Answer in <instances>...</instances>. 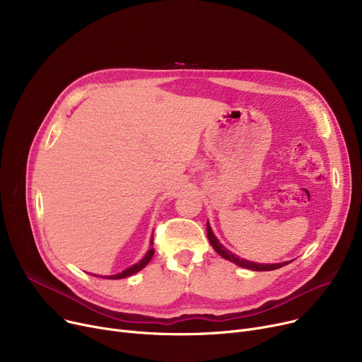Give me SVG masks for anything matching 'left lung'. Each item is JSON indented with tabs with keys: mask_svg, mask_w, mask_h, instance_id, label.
Returning a JSON list of instances; mask_svg holds the SVG:
<instances>
[{
	"mask_svg": "<svg viewBox=\"0 0 362 362\" xmlns=\"http://www.w3.org/2000/svg\"><path fill=\"white\" fill-rule=\"evenodd\" d=\"M206 236H208V240H210L211 246L216 250V252L218 255H221L224 259H229L232 262H235L236 265H239V267L242 269H250V270H254V272H270V270H276V269H280L283 267V265H286L289 262H280V264H257V262H252V261H248V259H242L236 255H233L229 250H226L224 246L218 242V239L214 236L213 230L210 224L206 223Z\"/></svg>",
	"mask_w": 362,
	"mask_h": 362,
	"instance_id": "obj_1",
	"label": "left lung"
}]
</instances>
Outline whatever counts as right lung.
Wrapping results in <instances>:
<instances>
[{
  "label": "right lung",
  "mask_w": 362,
  "mask_h": 362,
  "mask_svg": "<svg viewBox=\"0 0 362 362\" xmlns=\"http://www.w3.org/2000/svg\"><path fill=\"white\" fill-rule=\"evenodd\" d=\"M152 242L151 240V248L148 250V252H146V255L139 261V262H136V264H133L132 267H129V269H126L124 272H122V273H119V274H114V276H107V277H104V279H124V277H129V276H132V274H135V273H138V272H141L145 265L151 261V258H152V255H154V248H152Z\"/></svg>",
  "instance_id": "right-lung-1"
}]
</instances>
